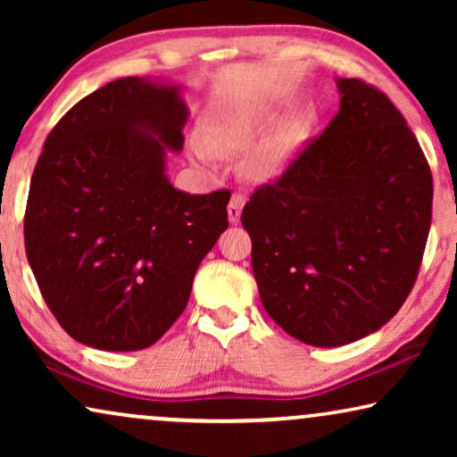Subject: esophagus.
I'll return each instance as SVG.
<instances>
[{"label": "esophagus", "instance_id": "1", "mask_svg": "<svg viewBox=\"0 0 457 457\" xmlns=\"http://www.w3.org/2000/svg\"><path fill=\"white\" fill-rule=\"evenodd\" d=\"M243 205H245V195H243V193H233V197H230V204H228V220L233 224L239 222Z\"/></svg>", "mask_w": 457, "mask_h": 457}]
</instances>
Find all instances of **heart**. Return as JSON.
<instances>
[{
    "label": "heart",
    "mask_w": 457,
    "mask_h": 457,
    "mask_svg": "<svg viewBox=\"0 0 457 457\" xmlns=\"http://www.w3.org/2000/svg\"><path fill=\"white\" fill-rule=\"evenodd\" d=\"M264 139V120L252 112L239 108H222L210 116L208 141L202 137L193 139V152L199 160L214 162L218 152H249ZM297 149L291 135H278L258 149L252 160V172L258 179H272L289 164Z\"/></svg>",
    "instance_id": "heart-1"
}]
</instances>
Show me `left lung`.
<instances>
[{"mask_svg":"<svg viewBox=\"0 0 457 457\" xmlns=\"http://www.w3.org/2000/svg\"><path fill=\"white\" fill-rule=\"evenodd\" d=\"M341 108L241 214L268 316L316 347L358 341L391 320L420 270L433 174L389 97L341 79Z\"/></svg>","mask_w":457,"mask_h":457,"instance_id":"1","label":"left lung"}]
</instances>
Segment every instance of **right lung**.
I'll return each mask as SVG.
<instances>
[{
    "instance_id": "obj_1",
    "label": "right lung",
    "mask_w": 457,
    "mask_h": 457,
    "mask_svg": "<svg viewBox=\"0 0 457 457\" xmlns=\"http://www.w3.org/2000/svg\"><path fill=\"white\" fill-rule=\"evenodd\" d=\"M185 122L174 87L127 77L74 104L47 135L24 247L47 308L79 343L154 345L228 227V189L189 195L168 183L164 145L183 149Z\"/></svg>"
}]
</instances>
